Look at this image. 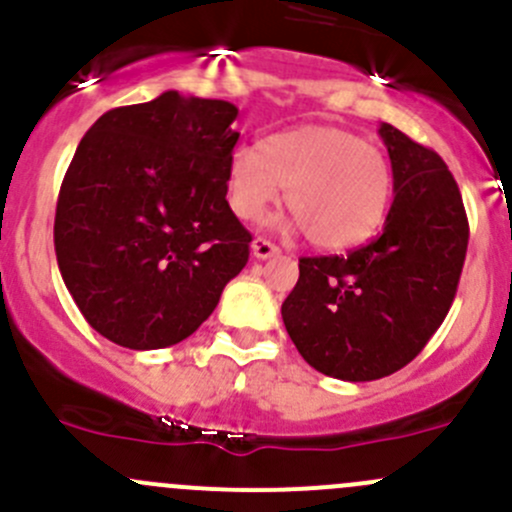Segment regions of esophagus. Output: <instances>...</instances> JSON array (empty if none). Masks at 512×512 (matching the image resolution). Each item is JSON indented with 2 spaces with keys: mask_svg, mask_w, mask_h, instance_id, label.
Segmentation results:
<instances>
[{
  "mask_svg": "<svg viewBox=\"0 0 512 512\" xmlns=\"http://www.w3.org/2000/svg\"><path fill=\"white\" fill-rule=\"evenodd\" d=\"M252 255H255L257 260H267V257L280 255V247H277L275 242L265 240V237H255V240H252Z\"/></svg>",
  "mask_w": 512,
  "mask_h": 512,
  "instance_id": "34e87169",
  "label": "esophagus"
}]
</instances>
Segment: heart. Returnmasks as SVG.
I'll list each match as a JSON object with an SVG mask.
<instances>
[{
    "instance_id": "obj_1",
    "label": "heart",
    "mask_w": 512,
    "mask_h": 512,
    "mask_svg": "<svg viewBox=\"0 0 512 512\" xmlns=\"http://www.w3.org/2000/svg\"><path fill=\"white\" fill-rule=\"evenodd\" d=\"M285 190L294 230L322 250H347L374 235L391 200V165L352 131L302 126L275 133L260 151L242 146L227 168V203L257 223Z\"/></svg>"
}]
</instances>
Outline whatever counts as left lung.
<instances>
[{"label": "left lung", "instance_id": "8db88e82", "mask_svg": "<svg viewBox=\"0 0 512 512\" xmlns=\"http://www.w3.org/2000/svg\"><path fill=\"white\" fill-rule=\"evenodd\" d=\"M381 138L394 170L384 230L347 257H299L282 302L289 339L309 366L342 381L404 369L451 309L468 250V218L451 170L391 123Z\"/></svg>", "mask_w": 512, "mask_h": 512}]
</instances>
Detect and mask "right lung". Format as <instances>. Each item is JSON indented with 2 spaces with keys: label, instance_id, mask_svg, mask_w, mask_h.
Returning a JSON list of instances; mask_svg holds the SVG:
<instances>
[{
  "label": "right lung",
  "instance_id": "obj_1",
  "mask_svg": "<svg viewBox=\"0 0 512 512\" xmlns=\"http://www.w3.org/2000/svg\"><path fill=\"white\" fill-rule=\"evenodd\" d=\"M237 108L165 91L86 131L56 200L54 247L86 322L126 349L188 339L250 257L227 205Z\"/></svg>",
  "mask_w": 512,
  "mask_h": 512
}]
</instances>
